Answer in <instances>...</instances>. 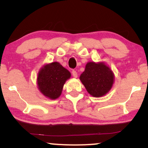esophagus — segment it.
<instances>
[{"mask_svg":"<svg viewBox=\"0 0 148 148\" xmlns=\"http://www.w3.org/2000/svg\"><path fill=\"white\" fill-rule=\"evenodd\" d=\"M72 75L74 76V78H76L78 76V74L77 72H76V70H72Z\"/></svg>","mask_w":148,"mask_h":148,"instance_id":"obj_1","label":"esophagus"}]
</instances>
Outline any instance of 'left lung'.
I'll return each instance as SVG.
<instances>
[{
  "label": "left lung",
  "instance_id": "1",
  "mask_svg": "<svg viewBox=\"0 0 148 148\" xmlns=\"http://www.w3.org/2000/svg\"><path fill=\"white\" fill-rule=\"evenodd\" d=\"M80 80L92 96L99 97L106 95L113 84V74L103 63L88 62Z\"/></svg>",
  "mask_w": 148,
  "mask_h": 148
}]
</instances>
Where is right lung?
Returning a JSON list of instances; mask_svg holds the SVG:
<instances>
[{"mask_svg": "<svg viewBox=\"0 0 148 148\" xmlns=\"http://www.w3.org/2000/svg\"><path fill=\"white\" fill-rule=\"evenodd\" d=\"M71 74L57 62L47 64L38 74L37 84L44 95L51 99H57L62 92V88Z\"/></svg>", "mask_w": 148, "mask_h": 148, "instance_id": "obj_1", "label": "right lung"}]
</instances>
